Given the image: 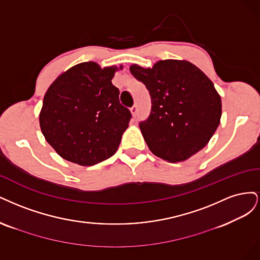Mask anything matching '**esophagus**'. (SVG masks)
<instances>
[{"instance_id":"1","label":"esophagus","mask_w":260,"mask_h":260,"mask_svg":"<svg viewBox=\"0 0 260 260\" xmlns=\"http://www.w3.org/2000/svg\"><path fill=\"white\" fill-rule=\"evenodd\" d=\"M131 112H132L133 116H136L137 113H138V106H137V105H134V106L131 108Z\"/></svg>"}]
</instances>
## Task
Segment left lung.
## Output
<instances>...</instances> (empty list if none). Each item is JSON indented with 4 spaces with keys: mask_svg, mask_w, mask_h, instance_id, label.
Masks as SVG:
<instances>
[{
    "mask_svg": "<svg viewBox=\"0 0 260 260\" xmlns=\"http://www.w3.org/2000/svg\"><path fill=\"white\" fill-rule=\"evenodd\" d=\"M151 98V111L139 123L154 155L181 162L202 150L218 127L221 99L213 82L185 60H161L151 69L131 66Z\"/></svg>",
    "mask_w": 260,
    "mask_h": 260,
    "instance_id": "left-lung-1",
    "label": "left lung"
}]
</instances>
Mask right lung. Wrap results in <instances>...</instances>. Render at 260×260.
<instances>
[{"label":"right lung","mask_w":260,"mask_h":260,"mask_svg":"<svg viewBox=\"0 0 260 260\" xmlns=\"http://www.w3.org/2000/svg\"><path fill=\"white\" fill-rule=\"evenodd\" d=\"M116 67L83 62L49 86L40 113L41 131L64 160L91 166L112 156L132 113L112 84Z\"/></svg>","instance_id":"obj_1"}]
</instances>
